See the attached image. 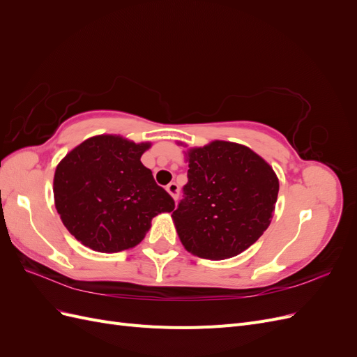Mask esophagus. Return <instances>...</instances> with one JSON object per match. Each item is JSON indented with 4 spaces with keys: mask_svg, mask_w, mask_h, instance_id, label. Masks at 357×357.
I'll list each match as a JSON object with an SVG mask.
<instances>
[{
    "mask_svg": "<svg viewBox=\"0 0 357 357\" xmlns=\"http://www.w3.org/2000/svg\"><path fill=\"white\" fill-rule=\"evenodd\" d=\"M167 192L169 193V195H171L172 198H174V199L177 201L178 195H180V188H178V185H177V183H174V181H172V183H169V185L167 186Z\"/></svg>",
    "mask_w": 357,
    "mask_h": 357,
    "instance_id": "1",
    "label": "esophagus"
}]
</instances>
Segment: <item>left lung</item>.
I'll list each match as a JSON object with an SVG mask.
<instances>
[{
    "label": "left lung",
    "mask_w": 357,
    "mask_h": 357,
    "mask_svg": "<svg viewBox=\"0 0 357 357\" xmlns=\"http://www.w3.org/2000/svg\"><path fill=\"white\" fill-rule=\"evenodd\" d=\"M185 198L172 213L186 250L204 259L234 257L255 244L274 215L278 178L247 146L214 139L192 147Z\"/></svg>",
    "instance_id": "1"
}]
</instances>
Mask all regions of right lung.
Wrapping results in <instances>:
<instances>
[{"mask_svg": "<svg viewBox=\"0 0 357 357\" xmlns=\"http://www.w3.org/2000/svg\"><path fill=\"white\" fill-rule=\"evenodd\" d=\"M150 146L102 134L59 162L55 207L75 240L101 253L128 250L144 238L155 215L174 210V199L139 160Z\"/></svg>", "mask_w": 357, "mask_h": 357, "instance_id": "right-lung-1", "label": "right lung"}]
</instances>
